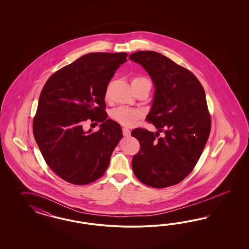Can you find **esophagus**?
<instances>
[{
	"instance_id": "34e87169",
	"label": "esophagus",
	"mask_w": 249,
	"mask_h": 249,
	"mask_svg": "<svg viewBox=\"0 0 249 249\" xmlns=\"http://www.w3.org/2000/svg\"><path fill=\"white\" fill-rule=\"evenodd\" d=\"M122 133H123V135L128 137V136L130 135V130L128 128H122Z\"/></svg>"
}]
</instances>
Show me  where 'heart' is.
I'll return each mask as SVG.
<instances>
[{
	"label": "heart",
	"mask_w": 249,
	"mask_h": 249,
	"mask_svg": "<svg viewBox=\"0 0 249 249\" xmlns=\"http://www.w3.org/2000/svg\"><path fill=\"white\" fill-rule=\"evenodd\" d=\"M145 84H151L150 79L145 76H135L131 79V86L134 89V90ZM105 98L106 99L108 98V89L106 91ZM142 116L143 113L142 112V110L137 108H130L127 107H116L110 114V117L113 121L127 127L135 125L136 122L141 120Z\"/></svg>",
	"instance_id": "1"
}]
</instances>
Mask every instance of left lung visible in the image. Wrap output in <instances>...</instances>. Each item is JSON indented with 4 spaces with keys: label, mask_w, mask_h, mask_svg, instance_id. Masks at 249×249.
<instances>
[{
    "label": "left lung",
    "mask_w": 249,
    "mask_h": 249,
    "mask_svg": "<svg viewBox=\"0 0 249 249\" xmlns=\"http://www.w3.org/2000/svg\"><path fill=\"white\" fill-rule=\"evenodd\" d=\"M128 58L142 65L155 85L146 121L158 129L156 133L142 128L131 131L141 145L132 158V170L148 186H173L193 172L210 135L211 115L204 88L190 70L161 53L139 51Z\"/></svg>",
    "instance_id": "1"
}]
</instances>
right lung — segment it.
Returning a JSON list of instances; mask_svg holds the SVG:
<instances>
[{
    "instance_id": "right-lung-1",
    "label": "right lung",
    "mask_w": 249,
    "mask_h": 249,
    "mask_svg": "<svg viewBox=\"0 0 249 249\" xmlns=\"http://www.w3.org/2000/svg\"><path fill=\"white\" fill-rule=\"evenodd\" d=\"M127 53H87L57 70L45 82L33 121V132L46 164L68 182L84 185L105 174L122 138L121 125L107 120L105 95ZM101 122L96 133L85 121Z\"/></svg>"
}]
</instances>
